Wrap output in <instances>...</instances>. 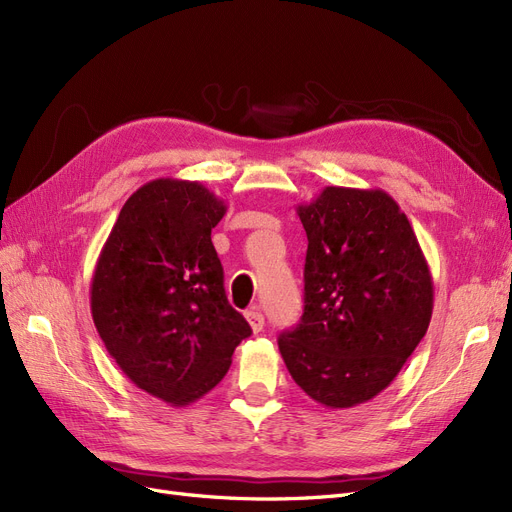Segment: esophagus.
<instances>
[{
    "label": "esophagus",
    "mask_w": 512,
    "mask_h": 512,
    "mask_svg": "<svg viewBox=\"0 0 512 512\" xmlns=\"http://www.w3.org/2000/svg\"><path fill=\"white\" fill-rule=\"evenodd\" d=\"M245 320H248V324H250V328H252L254 332H260L262 326H264V317H262V313H260L256 307L250 309L248 313H245Z\"/></svg>",
    "instance_id": "esophagus-1"
}]
</instances>
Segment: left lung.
Returning a JSON list of instances; mask_svg holds the SVG:
<instances>
[{
    "instance_id": "obj_1",
    "label": "left lung",
    "mask_w": 512,
    "mask_h": 512,
    "mask_svg": "<svg viewBox=\"0 0 512 512\" xmlns=\"http://www.w3.org/2000/svg\"><path fill=\"white\" fill-rule=\"evenodd\" d=\"M305 309L279 334L292 379L328 409L375 398L430 326L434 284L409 218L379 188L326 186L298 205Z\"/></svg>"
}]
</instances>
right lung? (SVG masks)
<instances>
[{
	"mask_svg": "<svg viewBox=\"0 0 512 512\" xmlns=\"http://www.w3.org/2000/svg\"><path fill=\"white\" fill-rule=\"evenodd\" d=\"M224 214L199 182L152 180L122 205L95 264L91 313L105 349L139 390L173 407L214 390L252 334L228 305L211 243Z\"/></svg>",
	"mask_w": 512,
	"mask_h": 512,
	"instance_id": "1",
	"label": "right lung"
}]
</instances>
